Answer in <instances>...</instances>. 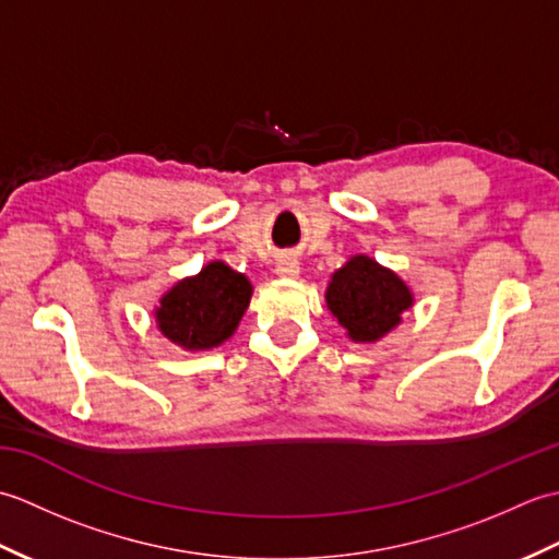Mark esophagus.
Returning <instances> with one entry per match:
<instances>
[{
	"mask_svg": "<svg viewBox=\"0 0 559 559\" xmlns=\"http://www.w3.org/2000/svg\"><path fill=\"white\" fill-rule=\"evenodd\" d=\"M276 273H278L281 278H298V273H300L298 259H295V257H283V259H278Z\"/></svg>",
	"mask_w": 559,
	"mask_h": 559,
	"instance_id": "esophagus-1",
	"label": "esophagus"
}]
</instances>
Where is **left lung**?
<instances>
[{
    "instance_id": "obj_1",
    "label": "left lung",
    "mask_w": 559,
    "mask_h": 559,
    "mask_svg": "<svg viewBox=\"0 0 559 559\" xmlns=\"http://www.w3.org/2000/svg\"><path fill=\"white\" fill-rule=\"evenodd\" d=\"M413 293L394 271L365 254L350 257L326 288V307L355 343H374L401 324Z\"/></svg>"
}]
</instances>
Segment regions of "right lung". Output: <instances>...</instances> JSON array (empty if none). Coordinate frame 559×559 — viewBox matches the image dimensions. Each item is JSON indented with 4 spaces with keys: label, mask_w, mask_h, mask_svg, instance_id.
I'll use <instances>...</instances> for the list:
<instances>
[{
    "label": "right lung",
    "mask_w": 559,
    "mask_h": 559,
    "mask_svg": "<svg viewBox=\"0 0 559 559\" xmlns=\"http://www.w3.org/2000/svg\"><path fill=\"white\" fill-rule=\"evenodd\" d=\"M252 298L245 273L211 261L197 276L182 278L156 307L160 334L185 350H209L228 341Z\"/></svg>",
    "instance_id": "obj_1"
}]
</instances>
